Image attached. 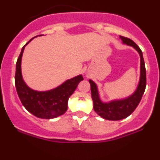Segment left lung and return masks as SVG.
I'll use <instances>...</instances> for the list:
<instances>
[{"instance_id":"1","label":"left lung","mask_w":160,"mask_h":160,"mask_svg":"<svg viewBox=\"0 0 160 160\" xmlns=\"http://www.w3.org/2000/svg\"><path fill=\"white\" fill-rule=\"evenodd\" d=\"M122 43L132 46L140 56V77L135 91L129 97L122 99L111 100L108 102H104L99 97L96 83L91 79L89 80L91 89V97L94 102V110L99 116L107 120H121L128 117L138 107V103L142 97L146 88V68L144 64L142 53L140 48L132 40L125 37L120 36Z\"/></svg>"}]
</instances>
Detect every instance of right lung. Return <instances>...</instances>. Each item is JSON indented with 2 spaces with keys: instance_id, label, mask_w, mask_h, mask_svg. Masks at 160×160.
Returning a JSON list of instances; mask_svg holds the SVG:
<instances>
[{
  "instance_id": "obj_1",
  "label": "right lung",
  "mask_w": 160,
  "mask_h": 160,
  "mask_svg": "<svg viewBox=\"0 0 160 160\" xmlns=\"http://www.w3.org/2000/svg\"><path fill=\"white\" fill-rule=\"evenodd\" d=\"M31 41L32 39L29 42ZM29 42L22 47L16 64L15 86L17 92L22 105L34 116L44 119L57 118L67 111L69 98L74 92L78 83L82 81L83 77L80 74L68 79L56 88L46 91H38L31 89L24 81L22 73V54Z\"/></svg>"
}]
</instances>
